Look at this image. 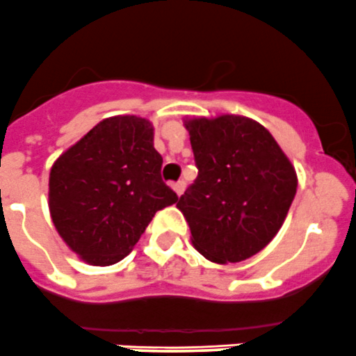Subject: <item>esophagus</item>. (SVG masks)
<instances>
[{
  "mask_svg": "<svg viewBox=\"0 0 356 356\" xmlns=\"http://www.w3.org/2000/svg\"><path fill=\"white\" fill-rule=\"evenodd\" d=\"M185 186H186V183L183 181V179H179V181H177V183H175V185H173L175 193H177L178 197H179V195H181L183 192H185Z\"/></svg>",
  "mask_w": 356,
  "mask_h": 356,
  "instance_id": "1",
  "label": "esophagus"
}]
</instances>
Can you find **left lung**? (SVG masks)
Masks as SVG:
<instances>
[{"label": "left lung", "mask_w": 356, "mask_h": 356, "mask_svg": "<svg viewBox=\"0 0 356 356\" xmlns=\"http://www.w3.org/2000/svg\"><path fill=\"white\" fill-rule=\"evenodd\" d=\"M198 177L179 197L195 250L238 263L277 236L297 192L292 163L273 136L248 117L185 120Z\"/></svg>", "instance_id": "obj_1"}]
</instances>
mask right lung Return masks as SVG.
<instances>
[{"label": "right lung", "mask_w": 356, "mask_h": 356, "mask_svg": "<svg viewBox=\"0 0 356 356\" xmlns=\"http://www.w3.org/2000/svg\"><path fill=\"white\" fill-rule=\"evenodd\" d=\"M161 166L146 118L117 115L95 125L49 177V210L64 243L95 266L124 259L154 213L177 204Z\"/></svg>", "instance_id": "add662e5"}]
</instances>
